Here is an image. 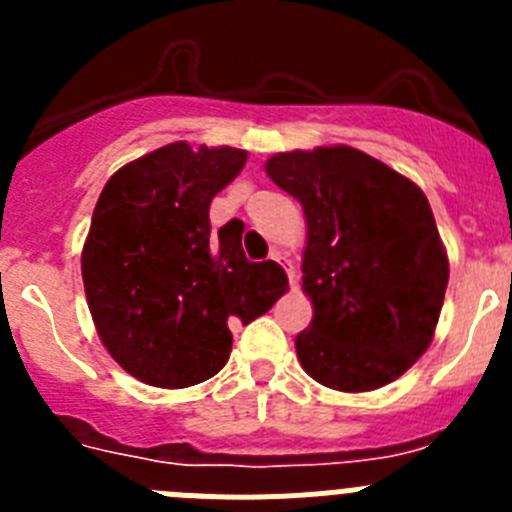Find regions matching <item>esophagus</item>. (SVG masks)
Here are the masks:
<instances>
[{
    "label": "esophagus",
    "instance_id": "esophagus-1",
    "mask_svg": "<svg viewBox=\"0 0 512 512\" xmlns=\"http://www.w3.org/2000/svg\"><path fill=\"white\" fill-rule=\"evenodd\" d=\"M271 259L279 261V264L284 266V271H287L289 282H295V264H292V259H289L287 253H282V251H271Z\"/></svg>",
    "mask_w": 512,
    "mask_h": 512
}]
</instances>
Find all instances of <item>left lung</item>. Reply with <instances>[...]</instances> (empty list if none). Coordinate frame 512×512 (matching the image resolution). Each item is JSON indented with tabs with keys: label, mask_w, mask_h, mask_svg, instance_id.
<instances>
[{
	"label": "left lung",
	"mask_w": 512,
	"mask_h": 512,
	"mask_svg": "<svg viewBox=\"0 0 512 512\" xmlns=\"http://www.w3.org/2000/svg\"><path fill=\"white\" fill-rule=\"evenodd\" d=\"M266 174L307 220L302 287L315 312L295 338L302 369L341 392L390 384L431 346L449 284L425 194L348 146L277 153Z\"/></svg>",
	"instance_id": "obj_1"
}]
</instances>
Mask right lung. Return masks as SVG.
<instances>
[{
	"label": "right lung",
	"mask_w": 512,
	"mask_h": 512,
	"mask_svg": "<svg viewBox=\"0 0 512 512\" xmlns=\"http://www.w3.org/2000/svg\"><path fill=\"white\" fill-rule=\"evenodd\" d=\"M246 151L169 143L130 161L99 194L81 277L112 359L153 387L215 377L233 346L230 323H251L284 292L282 266L246 259L238 233H210V202Z\"/></svg>",
	"instance_id": "right-lung-1"
}]
</instances>
